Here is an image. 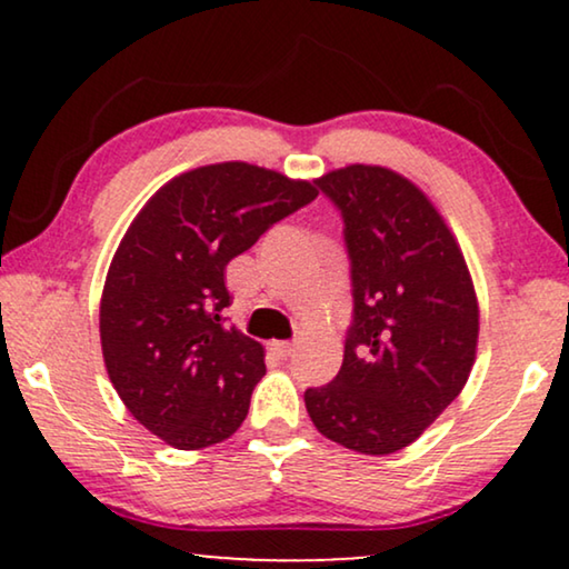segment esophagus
Segmentation results:
<instances>
[{"instance_id":"1","label":"esophagus","mask_w":569,"mask_h":569,"mask_svg":"<svg viewBox=\"0 0 569 569\" xmlns=\"http://www.w3.org/2000/svg\"><path fill=\"white\" fill-rule=\"evenodd\" d=\"M271 349H274V352L279 355V357H292L295 355V345L292 341H271Z\"/></svg>"}]
</instances>
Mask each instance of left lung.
Returning a JSON list of instances; mask_svg holds the SVG:
<instances>
[{
    "label": "left lung",
    "mask_w": 569,
    "mask_h": 569,
    "mask_svg": "<svg viewBox=\"0 0 569 569\" xmlns=\"http://www.w3.org/2000/svg\"><path fill=\"white\" fill-rule=\"evenodd\" d=\"M345 220L355 318L339 376L308 388L316 430L365 456L415 442L463 391L479 306L453 232L425 191L380 166L318 178Z\"/></svg>",
    "instance_id": "left-lung-1"
}]
</instances>
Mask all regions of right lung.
<instances>
[{"label":"right lung","mask_w":569,"mask_h":569,"mask_svg":"<svg viewBox=\"0 0 569 569\" xmlns=\"http://www.w3.org/2000/svg\"><path fill=\"white\" fill-rule=\"evenodd\" d=\"M318 197L248 162L176 176L129 224L100 298L108 378L131 417L178 450L228 440L267 372L263 347L224 329V267Z\"/></svg>","instance_id":"obj_1"}]
</instances>
